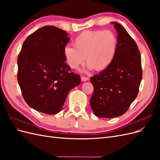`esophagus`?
<instances>
[{"mask_svg": "<svg viewBox=\"0 0 160 160\" xmlns=\"http://www.w3.org/2000/svg\"><path fill=\"white\" fill-rule=\"evenodd\" d=\"M89 79V77H85V76H82V77H81V80L83 81H88Z\"/></svg>", "mask_w": 160, "mask_h": 160, "instance_id": "34e87169", "label": "esophagus"}]
</instances>
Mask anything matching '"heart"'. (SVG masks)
Returning a JSON list of instances; mask_svg holds the SVG:
<instances>
[{
  "instance_id": "b5f03b06",
  "label": "heart",
  "mask_w": 160,
  "mask_h": 160,
  "mask_svg": "<svg viewBox=\"0 0 160 160\" xmlns=\"http://www.w3.org/2000/svg\"><path fill=\"white\" fill-rule=\"evenodd\" d=\"M118 43L117 36L111 31H85L75 38V47L64 48V55L72 69L83 64L86 58L88 69L102 71L113 62Z\"/></svg>"
}]
</instances>
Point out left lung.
I'll return each instance as SVG.
<instances>
[{
  "label": "left lung",
  "mask_w": 160,
  "mask_h": 160,
  "mask_svg": "<svg viewBox=\"0 0 160 160\" xmlns=\"http://www.w3.org/2000/svg\"><path fill=\"white\" fill-rule=\"evenodd\" d=\"M118 32V49L113 62L91 77L93 93L90 99L93 113L113 118L123 115L136 98L142 79L141 55L136 42L124 27L113 22Z\"/></svg>",
  "instance_id": "obj_1"
}]
</instances>
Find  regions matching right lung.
<instances>
[{
    "instance_id": "1",
    "label": "right lung",
    "mask_w": 160,
    "mask_h": 160,
    "mask_svg": "<svg viewBox=\"0 0 160 160\" xmlns=\"http://www.w3.org/2000/svg\"><path fill=\"white\" fill-rule=\"evenodd\" d=\"M67 35L54 26L41 27L26 38L18 54L17 80L22 97L41 113H59L69 91L81 83L65 62Z\"/></svg>"
}]
</instances>
